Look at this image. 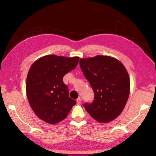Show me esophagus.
<instances>
[{"instance_id": "1", "label": "esophagus", "mask_w": 156, "mask_h": 156, "mask_svg": "<svg viewBox=\"0 0 156 156\" xmlns=\"http://www.w3.org/2000/svg\"><path fill=\"white\" fill-rule=\"evenodd\" d=\"M76 102H77L78 105H80V103H81V98L80 97L77 98V100H76Z\"/></svg>"}]
</instances>
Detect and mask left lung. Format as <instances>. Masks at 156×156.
<instances>
[{
  "label": "left lung",
  "instance_id": "obj_1",
  "mask_svg": "<svg viewBox=\"0 0 156 156\" xmlns=\"http://www.w3.org/2000/svg\"><path fill=\"white\" fill-rule=\"evenodd\" d=\"M80 66L94 93L92 103L84 104L86 110L100 122L114 120L129 98L130 80L127 69L117 59L107 55L82 58Z\"/></svg>",
  "mask_w": 156,
  "mask_h": 156
}]
</instances>
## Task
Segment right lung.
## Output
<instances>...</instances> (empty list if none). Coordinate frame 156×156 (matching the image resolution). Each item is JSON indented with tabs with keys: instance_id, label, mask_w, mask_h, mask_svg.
<instances>
[{
	"instance_id": "right-lung-1",
	"label": "right lung",
	"mask_w": 156,
	"mask_h": 156,
	"mask_svg": "<svg viewBox=\"0 0 156 156\" xmlns=\"http://www.w3.org/2000/svg\"><path fill=\"white\" fill-rule=\"evenodd\" d=\"M78 57L48 55L36 60L27 74L26 92L33 111L49 124L64 120L76 102L69 97L65 74L77 66Z\"/></svg>"
}]
</instances>
